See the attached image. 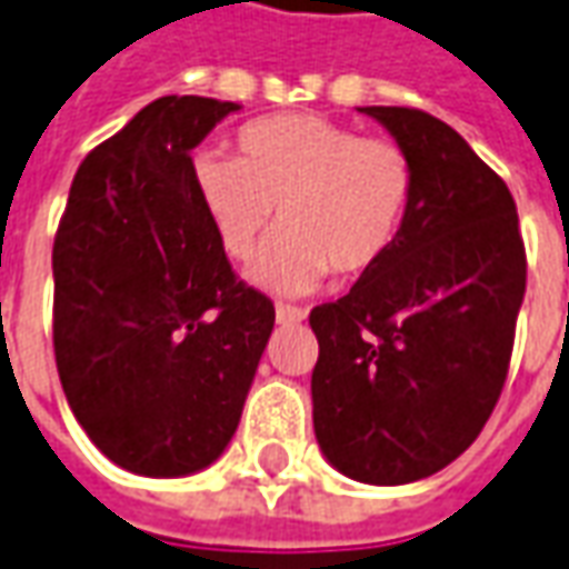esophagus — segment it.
<instances>
[{
    "instance_id": "obj_1",
    "label": "esophagus",
    "mask_w": 569,
    "mask_h": 569,
    "mask_svg": "<svg viewBox=\"0 0 569 569\" xmlns=\"http://www.w3.org/2000/svg\"><path fill=\"white\" fill-rule=\"evenodd\" d=\"M305 311L296 305H277V323H301Z\"/></svg>"
}]
</instances>
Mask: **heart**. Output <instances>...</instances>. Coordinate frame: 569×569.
<instances>
[{
  "instance_id": "b5f03b06",
  "label": "heart",
  "mask_w": 569,
  "mask_h": 569,
  "mask_svg": "<svg viewBox=\"0 0 569 569\" xmlns=\"http://www.w3.org/2000/svg\"><path fill=\"white\" fill-rule=\"evenodd\" d=\"M233 147L237 160L202 153L193 184L233 261L252 258L277 209L283 230L256 261V283L298 296L329 271L363 277L391 256L416 193L403 147L313 113L256 119Z\"/></svg>"
}]
</instances>
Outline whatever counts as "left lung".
<instances>
[{
    "label": "left lung",
    "mask_w": 569,
    "mask_h": 569,
    "mask_svg": "<svg viewBox=\"0 0 569 569\" xmlns=\"http://www.w3.org/2000/svg\"><path fill=\"white\" fill-rule=\"evenodd\" d=\"M407 150L416 193L391 256L311 311L313 431L376 487L459 459L502 395L527 289L518 209L462 134L412 107H360Z\"/></svg>",
    "instance_id": "1"
}]
</instances>
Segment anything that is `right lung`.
<instances>
[{"label": "right lung", "mask_w": 569, "mask_h": 569, "mask_svg": "<svg viewBox=\"0 0 569 569\" xmlns=\"http://www.w3.org/2000/svg\"><path fill=\"white\" fill-rule=\"evenodd\" d=\"M233 101L166 94L79 166L54 271V360L91 443L144 478L224 452L273 329L202 212L190 150Z\"/></svg>", "instance_id": "add662e5"}]
</instances>
